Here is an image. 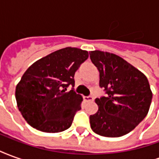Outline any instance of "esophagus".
I'll use <instances>...</instances> for the list:
<instances>
[{
	"label": "esophagus",
	"mask_w": 159,
	"mask_h": 159,
	"mask_svg": "<svg viewBox=\"0 0 159 159\" xmlns=\"http://www.w3.org/2000/svg\"><path fill=\"white\" fill-rule=\"evenodd\" d=\"M84 100L85 101H93V97L92 96H87V97H84Z\"/></svg>",
	"instance_id": "esophagus-1"
}]
</instances>
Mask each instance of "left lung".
I'll return each instance as SVG.
<instances>
[{
  "label": "left lung",
  "instance_id": "1",
  "mask_svg": "<svg viewBox=\"0 0 159 159\" xmlns=\"http://www.w3.org/2000/svg\"><path fill=\"white\" fill-rule=\"evenodd\" d=\"M100 71V86L107 97L95 99L99 109L89 117L94 133L120 137L135 128L150 108L152 93L147 76L123 58L100 50L89 52Z\"/></svg>",
  "mask_w": 159,
  "mask_h": 159
}]
</instances>
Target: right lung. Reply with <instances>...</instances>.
Instances as JSON below:
<instances>
[{
  "label": "right lung",
  "mask_w": 159,
  "mask_h": 159,
  "mask_svg": "<svg viewBox=\"0 0 159 159\" xmlns=\"http://www.w3.org/2000/svg\"><path fill=\"white\" fill-rule=\"evenodd\" d=\"M88 58V51L68 47L38 59L26 70L16 86L15 97L19 111L30 126L46 133L69 129L83 97L66 90L75 85V72Z\"/></svg>",
  "instance_id": "obj_1"
}]
</instances>
